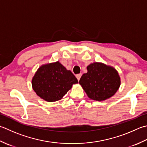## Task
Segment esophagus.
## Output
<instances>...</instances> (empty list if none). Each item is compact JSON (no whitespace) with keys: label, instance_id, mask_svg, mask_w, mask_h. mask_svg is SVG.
I'll list each match as a JSON object with an SVG mask.
<instances>
[{"label":"esophagus","instance_id":"esophagus-1","mask_svg":"<svg viewBox=\"0 0 147 147\" xmlns=\"http://www.w3.org/2000/svg\"><path fill=\"white\" fill-rule=\"evenodd\" d=\"M81 76H82V74H78L77 75H76V78L78 79V81L80 80Z\"/></svg>","mask_w":147,"mask_h":147}]
</instances>
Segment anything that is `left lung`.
<instances>
[{"label": "left lung", "mask_w": 147, "mask_h": 147, "mask_svg": "<svg viewBox=\"0 0 147 147\" xmlns=\"http://www.w3.org/2000/svg\"><path fill=\"white\" fill-rule=\"evenodd\" d=\"M79 83L89 98L101 101L112 97L119 90L120 78L113 67L94 62L87 66Z\"/></svg>", "instance_id": "obj_1"}]
</instances>
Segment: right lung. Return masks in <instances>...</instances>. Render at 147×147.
Masks as SVG:
<instances>
[{"instance_id": "right-lung-1", "label": "right lung", "mask_w": 147, "mask_h": 147, "mask_svg": "<svg viewBox=\"0 0 147 147\" xmlns=\"http://www.w3.org/2000/svg\"><path fill=\"white\" fill-rule=\"evenodd\" d=\"M78 83L74 74L57 61L41 65L32 80L33 90L37 96L48 102L61 99Z\"/></svg>"}]
</instances>
